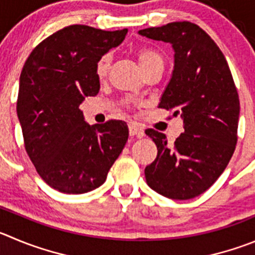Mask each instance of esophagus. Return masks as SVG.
<instances>
[{"instance_id":"1","label":"esophagus","mask_w":255,"mask_h":255,"mask_svg":"<svg viewBox=\"0 0 255 255\" xmlns=\"http://www.w3.org/2000/svg\"><path fill=\"white\" fill-rule=\"evenodd\" d=\"M128 129H129V135H137V137H143V129L135 123H129L128 125Z\"/></svg>"}]
</instances>
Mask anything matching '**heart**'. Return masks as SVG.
Segmentation results:
<instances>
[{
	"mask_svg": "<svg viewBox=\"0 0 255 255\" xmlns=\"http://www.w3.org/2000/svg\"><path fill=\"white\" fill-rule=\"evenodd\" d=\"M137 60H138V64L143 73H146L149 69L154 68V66H162L163 68L162 55L154 49H151V47H142V49H139L137 51ZM109 63H111V55L109 54H104L103 56L98 59V61L95 64V74H97V77L99 79H103V78L107 77Z\"/></svg>",
	"mask_w": 255,
	"mask_h": 255,
	"instance_id": "heart-1",
	"label": "heart"
}]
</instances>
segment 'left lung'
I'll return each instance as SVG.
<instances>
[{
	"mask_svg": "<svg viewBox=\"0 0 255 255\" xmlns=\"http://www.w3.org/2000/svg\"><path fill=\"white\" fill-rule=\"evenodd\" d=\"M138 34L172 46L173 71L158 108L184 121V133L172 144L163 133L146 129L157 146L156 160L144 168L147 185L168 199H192L218 180L234 153L237 88L221 50L195 23L170 22Z\"/></svg>",
	"mask_w": 255,
	"mask_h": 255,
	"instance_id": "left-lung-1",
	"label": "left lung"
}]
</instances>
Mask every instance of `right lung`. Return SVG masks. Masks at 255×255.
I'll list each match as a JSON object with an SVG mask.
<instances>
[{
  "mask_svg": "<svg viewBox=\"0 0 255 255\" xmlns=\"http://www.w3.org/2000/svg\"><path fill=\"white\" fill-rule=\"evenodd\" d=\"M127 32L68 26L40 42L21 71L16 111L26 152L42 180L64 194L103 185L126 146V122L90 126L79 106L98 94V59Z\"/></svg>",
  "mask_w": 255,
  "mask_h": 255,
  "instance_id": "1",
  "label": "right lung"
}]
</instances>
